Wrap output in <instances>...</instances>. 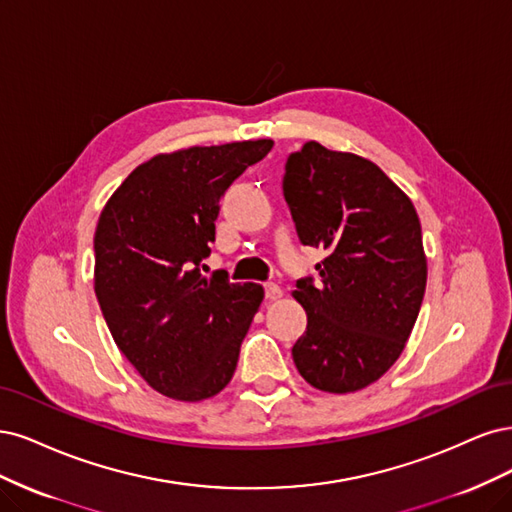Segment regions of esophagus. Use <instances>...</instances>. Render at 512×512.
<instances>
[{
  "label": "esophagus",
  "mask_w": 512,
  "mask_h": 512,
  "mask_svg": "<svg viewBox=\"0 0 512 512\" xmlns=\"http://www.w3.org/2000/svg\"><path fill=\"white\" fill-rule=\"evenodd\" d=\"M263 287H266V300L274 302V300L283 298V289H280L276 283H266Z\"/></svg>",
  "instance_id": "34e87169"
}]
</instances>
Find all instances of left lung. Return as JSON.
<instances>
[{"label": "left lung", "instance_id": "1", "mask_svg": "<svg viewBox=\"0 0 512 512\" xmlns=\"http://www.w3.org/2000/svg\"><path fill=\"white\" fill-rule=\"evenodd\" d=\"M283 193L300 242L325 251L319 280L293 291L308 315L295 368L315 389L359 391L398 361L419 317L427 259L417 210L376 163L315 140L289 155Z\"/></svg>", "mask_w": 512, "mask_h": 512}]
</instances>
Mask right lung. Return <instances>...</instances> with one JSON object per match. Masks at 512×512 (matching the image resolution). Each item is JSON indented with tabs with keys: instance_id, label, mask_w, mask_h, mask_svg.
<instances>
[{
	"instance_id": "right-lung-1",
	"label": "right lung",
	"mask_w": 512,
	"mask_h": 512,
	"mask_svg": "<svg viewBox=\"0 0 512 512\" xmlns=\"http://www.w3.org/2000/svg\"><path fill=\"white\" fill-rule=\"evenodd\" d=\"M272 140L161 153L110 195L95 229V295L110 334L144 381L202 402L232 381L263 300L255 283L202 276L219 200Z\"/></svg>"
}]
</instances>
